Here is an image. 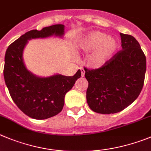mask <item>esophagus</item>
<instances>
[{
  "mask_svg": "<svg viewBox=\"0 0 151 151\" xmlns=\"http://www.w3.org/2000/svg\"><path fill=\"white\" fill-rule=\"evenodd\" d=\"M79 70H80V71H81V77L85 76V70H84V68H83V67H80Z\"/></svg>",
  "mask_w": 151,
  "mask_h": 151,
  "instance_id": "esophagus-1",
  "label": "esophagus"
}]
</instances>
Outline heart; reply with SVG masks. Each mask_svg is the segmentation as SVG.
<instances>
[{
	"label": "heart",
	"mask_w": 151,
	"mask_h": 151,
	"mask_svg": "<svg viewBox=\"0 0 151 151\" xmlns=\"http://www.w3.org/2000/svg\"><path fill=\"white\" fill-rule=\"evenodd\" d=\"M78 46L83 52H91L88 63L93 67H99L107 63L118 48L115 38L97 30L90 31L78 41Z\"/></svg>",
	"instance_id": "1"
}]
</instances>
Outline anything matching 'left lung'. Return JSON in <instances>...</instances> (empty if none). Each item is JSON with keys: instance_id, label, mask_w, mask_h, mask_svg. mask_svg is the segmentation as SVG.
Listing matches in <instances>:
<instances>
[{"instance_id": "8db88e82", "label": "left lung", "mask_w": 151, "mask_h": 151, "mask_svg": "<svg viewBox=\"0 0 151 151\" xmlns=\"http://www.w3.org/2000/svg\"><path fill=\"white\" fill-rule=\"evenodd\" d=\"M122 50L102 67L85 69L88 81L87 102L99 114L124 110L140 94L146 72V58L139 42L131 35L120 34Z\"/></svg>"}]
</instances>
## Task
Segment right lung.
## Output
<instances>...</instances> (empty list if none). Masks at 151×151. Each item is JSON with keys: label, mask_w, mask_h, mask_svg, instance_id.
Returning a JSON list of instances; mask_svg holds the SVG:
<instances>
[{"label": "right lung", "mask_w": 151, "mask_h": 151, "mask_svg": "<svg viewBox=\"0 0 151 151\" xmlns=\"http://www.w3.org/2000/svg\"><path fill=\"white\" fill-rule=\"evenodd\" d=\"M65 26L55 24L25 33L9 45L4 58V76L9 94L16 106L28 117L44 120L62 111L64 96L81 77L78 70L73 76L55 74L37 76L29 71L23 60V52L32 39L63 37Z\"/></svg>", "instance_id": "add662e5"}]
</instances>
